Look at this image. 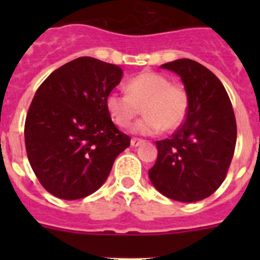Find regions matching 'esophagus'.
Segmentation results:
<instances>
[{"mask_svg":"<svg viewBox=\"0 0 260 260\" xmlns=\"http://www.w3.org/2000/svg\"><path fill=\"white\" fill-rule=\"evenodd\" d=\"M130 143H132L133 147H138V146H141V144L143 143V141H142V139H138V138H133Z\"/></svg>","mask_w":260,"mask_h":260,"instance_id":"1","label":"esophagus"}]
</instances>
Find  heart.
Returning <instances> with one entry per match:
<instances>
[{"mask_svg":"<svg viewBox=\"0 0 260 260\" xmlns=\"http://www.w3.org/2000/svg\"><path fill=\"white\" fill-rule=\"evenodd\" d=\"M127 93L112 91L105 104L110 117L119 127H127L141 113L146 116L133 126V133L155 135L164 128L173 132L185 122L189 112V93L182 86L173 84L168 77L144 71L127 82Z\"/></svg>","mask_w":260,"mask_h":260,"instance_id":"1","label":"heart"}]
</instances>
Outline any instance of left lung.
Wrapping results in <instances>:
<instances>
[{"mask_svg": "<svg viewBox=\"0 0 260 260\" xmlns=\"http://www.w3.org/2000/svg\"><path fill=\"white\" fill-rule=\"evenodd\" d=\"M181 77L189 93L185 122L169 139L157 141V158L148 177L157 191L173 201L208 198L224 182L233 158L237 125L219 78L189 58L161 65Z\"/></svg>", "mask_w": 260, "mask_h": 260, "instance_id": "8db88e82", "label": "left lung"}]
</instances>
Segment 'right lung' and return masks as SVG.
Masks as SVG:
<instances>
[{"instance_id":"1","label":"right lung","mask_w":260,"mask_h":260,"mask_svg":"<svg viewBox=\"0 0 260 260\" xmlns=\"http://www.w3.org/2000/svg\"><path fill=\"white\" fill-rule=\"evenodd\" d=\"M122 74L119 66L79 57L53 71L36 91L24 123L26 151L38 180L57 198L75 201L95 192L130 146L105 104Z\"/></svg>"}]
</instances>
